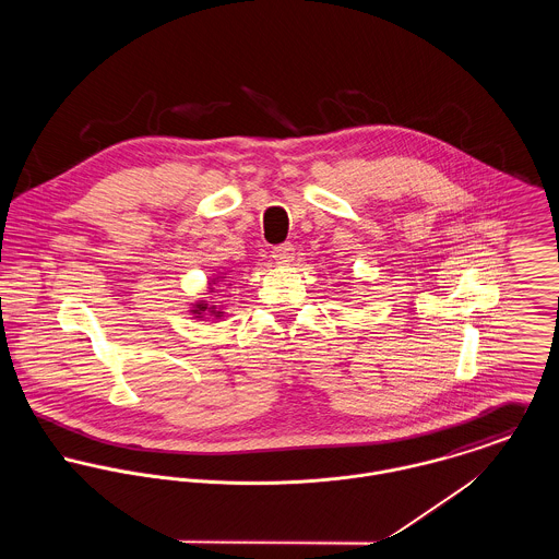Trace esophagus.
<instances>
[{"mask_svg":"<svg viewBox=\"0 0 559 559\" xmlns=\"http://www.w3.org/2000/svg\"><path fill=\"white\" fill-rule=\"evenodd\" d=\"M271 258H273L277 264H288V262H293V258H295V247H293L290 242L277 245V247H273Z\"/></svg>","mask_w":559,"mask_h":559,"instance_id":"obj_1","label":"esophagus"}]
</instances>
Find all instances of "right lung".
I'll return each mask as SVG.
<instances>
[{"label":"right lung","instance_id":"1","mask_svg":"<svg viewBox=\"0 0 559 559\" xmlns=\"http://www.w3.org/2000/svg\"><path fill=\"white\" fill-rule=\"evenodd\" d=\"M222 284H226L228 288L233 286L230 271H215V273H211V277H209V282H206V293H204V295H209V297L189 304V314H191L193 319H224V314H226L224 310H226V308L222 306V301H215V297H213V293H217V288H219Z\"/></svg>","mask_w":559,"mask_h":559}]
</instances>
